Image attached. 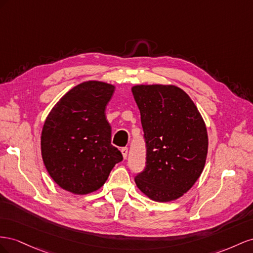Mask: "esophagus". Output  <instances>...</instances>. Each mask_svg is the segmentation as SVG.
I'll list each match as a JSON object with an SVG mask.
<instances>
[{"instance_id": "34e87169", "label": "esophagus", "mask_w": 253, "mask_h": 253, "mask_svg": "<svg viewBox=\"0 0 253 253\" xmlns=\"http://www.w3.org/2000/svg\"><path fill=\"white\" fill-rule=\"evenodd\" d=\"M121 153H122L123 158L126 159V158H127V155H128V148H127V147H123V148L121 149Z\"/></svg>"}]
</instances>
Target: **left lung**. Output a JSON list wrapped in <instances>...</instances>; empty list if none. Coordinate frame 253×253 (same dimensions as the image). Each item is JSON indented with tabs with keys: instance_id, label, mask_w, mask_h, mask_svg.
<instances>
[{
	"instance_id": "8db88e82",
	"label": "left lung",
	"mask_w": 253,
	"mask_h": 253,
	"mask_svg": "<svg viewBox=\"0 0 253 253\" xmlns=\"http://www.w3.org/2000/svg\"><path fill=\"white\" fill-rule=\"evenodd\" d=\"M146 141V168L135 177L146 196L168 203L192 189L208 155L206 123L196 105L174 84H135L131 88Z\"/></svg>"
}]
</instances>
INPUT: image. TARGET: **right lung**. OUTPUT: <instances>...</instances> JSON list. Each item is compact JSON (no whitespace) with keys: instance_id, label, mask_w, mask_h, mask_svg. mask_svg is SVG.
<instances>
[{"instance_id":"add662e5","label":"right lung","mask_w":253,"mask_h":253,"mask_svg":"<svg viewBox=\"0 0 253 253\" xmlns=\"http://www.w3.org/2000/svg\"><path fill=\"white\" fill-rule=\"evenodd\" d=\"M115 86L88 81L73 86L49 111L41 132V155L61 189L86 195L102 187L122 154L111 145L105 117Z\"/></svg>"}]
</instances>
